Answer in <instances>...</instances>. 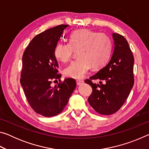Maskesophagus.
I'll list each match as a JSON object with an SVG mask.
<instances>
[{"instance_id":"34e87169","label":"esophagus","mask_w":149,"mask_h":149,"mask_svg":"<svg viewBox=\"0 0 149 149\" xmlns=\"http://www.w3.org/2000/svg\"><path fill=\"white\" fill-rule=\"evenodd\" d=\"M84 81L83 80H76V84L78 85H81V84H84Z\"/></svg>"}]
</instances>
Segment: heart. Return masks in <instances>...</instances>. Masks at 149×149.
Segmentation results:
<instances>
[{
  "instance_id": "1",
  "label": "heart",
  "mask_w": 149,
  "mask_h": 149,
  "mask_svg": "<svg viewBox=\"0 0 149 149\" xmlns=\"http://www.w3.org/2000/svg\"><path fill=\"white\" fill-rule=\"evenodd\" d=\"M112 48V40L107 34L81 29L72 33L70 42H58L54 47V55L58 60L67 63L71 60L75 50H79V58L64 70V75L81 79L87 74L91 66L94 69L104 66L110 58Z\"/></svg>"
}]
</instances>
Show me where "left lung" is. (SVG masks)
<instances>
[{
  "mask_svg": "<svg viewBox=\"0 0 149 149\" xmlns=\"http://www.w3.org/2000/svg\"><path fill=\"white\" fill-rule=\"evenodd\" d=\"M114 49L109 62L85 81L92 87L88 102L96 112L111 115L124 104L134 84V57L127 40L122 35L112 34ZM93 79L102 81L94 84Z\"/></svg>",
  "mask_w": 149,
  "mask_h": 149,
  "instance_id": "left-lung-1",
  "label": "left lung"
}]
</instances>
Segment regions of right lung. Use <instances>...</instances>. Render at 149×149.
Returning a JSON list of instances; mask_svg holds the SVG:
<instances>
[{"label": "right lung", "mask_w": 149, "mask_h": 149, "mask_svg": "<svg viewBox=\"0 0 149 149\" xmlns=\"http://www.w3.org/2000/svg\"><path fill=\"white\" fill-rule=\"evenodd\" d=\"M68 26L59 25L36 35L22 56L20 84L32 109L45 117L60 114L76 87L73 78L65 79L54 87L50 85L54 80L60 81L54 49Z\"/></svg>", "instance_id": "1"}]
</instances>
